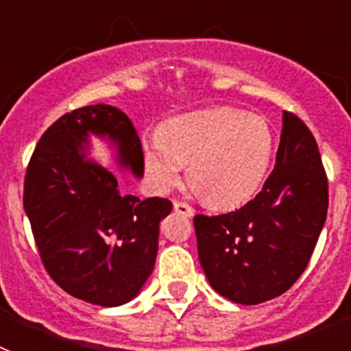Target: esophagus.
<instances>
[{
    "label": "esophagus",
    "mask_w": 351,
    "mask_h": 351,
    "mask_svg": "<svg viewBox=\"0 0 351 351\" xmlns=\"http://www.w3.org/2000/svg\"><path fill=\"white\" fill-rule=\"evenodd\" d=\"M173 210L182 216H193V207L188 206L186 202H173Z\"/></svg>",
    "instance_id": "34e87169"
}]
</instances>
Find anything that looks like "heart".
Here are the masks:
<instances>
[{"mask_svg": "<svg viewBox=\"0 0 351 351\" xmlns=\"http://www.w3.org/2000/svg\"><path fill=\"white\" fill-rule=\"evenodd\" d=\"M274 154V135L262 116L218 107L167 119L144 142V170L154 190L181 181L182 165L197 193L213 207H234L260 190Z\"/></svg>", "mask_w": 351, "mask_h": 351, "instance_id": "1", "label": "heart"}]
</instances>
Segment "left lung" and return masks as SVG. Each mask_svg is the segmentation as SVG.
I'll use <instances>...</instances> for the list:
<instances>
[{"label":"left lung","instance_id":"obj_1","mask_svg":"<svg viewBox=\"0 0 351 351\" xmlns=\"http://www.w3.org/2000/svg\"><path fill=\"white\" fill-rule=\"evenodd\" d=\"M328 209V182L313 133L283 114L276 165L253 200L193 218L198 258L210 287L237 304L280 297L308 267Z\"/></svg>","mask_w":351,"mask_h":351}]
</instances>
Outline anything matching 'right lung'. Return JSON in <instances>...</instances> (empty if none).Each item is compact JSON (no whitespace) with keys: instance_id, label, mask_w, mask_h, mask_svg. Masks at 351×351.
I'll use <instances>...</instances> for the list:
<instances>
[{"instance_id":"1","label":"right lung","mask_w":351,"mask_h":351,"mask_svg":"<svg viewBox=\"0 0 351 351\" xmlns=\"http://www.w3.org/2000/svg\"><path fill=\"white\" fill-rule=\"evenodd\" d=\"M89 133L117 145V161L144 173L141 138L112 105H88L43 133L24 179V210L43 267L66 293L96 306H121L153 272L167 198L121 193L117 179L82 153Z\"/></svg>"}]
</instances>
